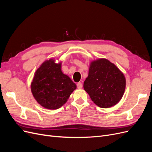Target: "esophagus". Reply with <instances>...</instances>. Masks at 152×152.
Returning <instances> with one entry per match:
<instances>
[{
    "instance_id": "obj_1",
    "label": "esophagus",
    "mask_w": 152,
    "mask_h": 152,
    "mask_svg": "<svg viewBox=\"0 0 152 152\" xmlns=\"http://www.w3.org/2000/svg\"><path fill=\"white\" fill-rule=\"evenodd\" d=\"M77 86L78 89H81L82 87V84L81 83V82H78V83L77 84Z\"/></svg>"
}]
</instances>
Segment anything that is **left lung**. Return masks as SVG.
Wrapping results in <instances>:
<instances>
[{
	"instance_id": "left-lung-1",
	"label": "left lung",
	"mask_w": 152,
	"mask_h": 152,
	"mask_svg": "<svg viewBox=\"0 0 152 152\" xmlns=\"http://www.w3.org/2000/svg\"><path fill=\"white\" fill-rule=\"evenodd\" d=\"M126 84L125 77L120 70L108 59L102 58L91 62L84 89L96 105L106 108L119 102Z\"/></svg>"
}]
</instances>
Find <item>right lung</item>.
Masks as SVG:
<instances>
[{"label":"right lung","instance_id":"add662e5","mask_svg":"<svg viewBox=\"0 0 152 152\" xmlns=\"http://www.w3.org/2000/svg\"><path fill=\"white\" fill-rule=\"evenodd\" d=\"M76 87L70 78L63 73L61 63L57 64L53 59L40 65L31 84V93L37 102L49 110L62 107Z\"/></svg>","mask_w":152,"mask_h":152}]
</instances>
